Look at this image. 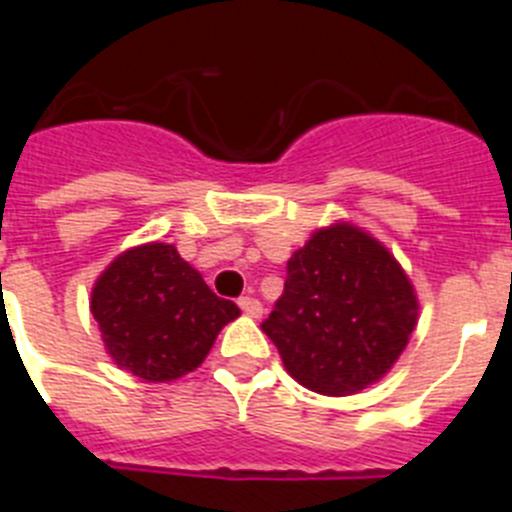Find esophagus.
<instances>
[{
    "label": "esophagus",
    "mask_w": 512,
    "mask_h": 512,
    "mask_svg": "<svg viewBox=\"0 0 512 512\" xmlns=\"http://www.w3.org/2000/svg\"><path fill=\"white\" fill-rule=\"evenodd\" d=\"M238 305H241V310L246 312L248 318H261V315H264V305H261L256 297H241Z\"/></svg>",
    "instance_id": "esophagus-1"
}]
</instances>
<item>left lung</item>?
<instances>
[{"label": "left lung", "mask_w": 512, "mask_h": 512, "mask_svg": "<svg viewBox=\"0 0 512 512\" xmlns=\"http://www.w3.org/2000/svg\"><path fill=\"white\" fill-rule=\"evenodd\" d=\"M418 310L395 256L366 230L333 223L292 253L282 297L261 328L302 387L343 397L390 372Z\"/></svg>", "instance_id": "obj_1"}]
</instances>
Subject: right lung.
<instances>
[{
    "label": "right lung",
    "instance_id": "add662e5",
    "mask_svg": "<svg viewBox=\"0 0 512 512\" xmlns=\"http://www.w3.org/2000/svg\"><path fill=\"white\" fill-rule=\"evenodd\" d=\"M107 354L143 382H174L210 354L217 333L241 315L217 297L171 243L122 251L89 300Z\"/></svg>",
    "mask_w": 512,
    "mask_h": 512
}]
</instances>
